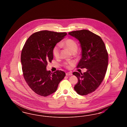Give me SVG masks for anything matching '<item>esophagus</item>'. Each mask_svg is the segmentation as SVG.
<instances>
[{
	"instance_id": "obj_1",
	"label": "esophagus",
	"mask_w": 127,
	"mask_h": 127,
	"mask_svg": "<svg viewBox=\"0 0 127 127\" xmlns=\"http://www.w3.org/2000/svg\"><path fill=\"white\" fill-rule=\"evenodd\" d=\"M66 76H71L72 75V73L69 72H67L66 73Z\"/></svg>"
}]
</instances>
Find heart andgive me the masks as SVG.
<instances>
[{
	"label": "heart",
	"instance_id": "heart-1",
	"mask_svg": "<svg viewBox=\"0 0 127 127\" xmlns=\"http://www.w3.org/2000/svg\"><path fill=\"white\" fill-rule=\"evenodd\" d=\"M61 47H65L69 50L71 53H74L77 52L78 49V46L77 43L72 39H66L64 40L61 44ZM60 47L58 45L55 46L53 49V54L55 58H58L60 56ZM73 62L72 61H68L65 62L64 65L66 68H69L70 66L72 65Z\"/></svg>",
	"mask_w": 127,
	"mask_h": 127
}]
</instances>
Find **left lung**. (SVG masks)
Here are the masks:
<instances>
[{
	"label": "left lung",
	"mask_w": 127,
	"mask_h": 127,
	"mask_svg": "<svg viewBox=\"0 0 127 127\" xmlns=\"http://www.w3.org/2000/svg\"><path fill=\"white\" fill-rule=\"evenodd\" d=\"M68 34L79 40L82 49V57L77 67L87 69L83 74L73 73L78 79L74 88L79 95H87L102 83L108 65V53L101 38L89 30L74 31Z\"/></svg>",
	"instance_id": "8db88e82"
}]
</instances>
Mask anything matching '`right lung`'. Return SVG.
I'll list each match as a JSON object with an SVG mask.
<instances>
[{"mask_svg":"<svg viewBox=\"0 0 127 127\" xmlns=\"http://www.w3.org/2000/svg\"><path fill=\"white\" fill-rule=\"evenodd\" d=\"M66 34L48 30L35 32L22 48L21 62L24 78L31 89L40 96L46 97L53 93L66 75L61 70L47 71L46 67L53 59L54 47Z\"/></svg>","mask_w":127,"mask_h":127,"instance_id":"obj_1","label":"right lung"}]
</instances>
